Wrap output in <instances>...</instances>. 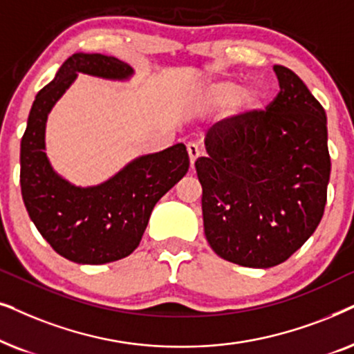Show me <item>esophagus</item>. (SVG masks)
I'll use <instances>...</instances> for the list:
<instances>
[{
    "instance_id": "1",
    "label": "esophagus",
    "mask_w": 354,
    "mask_h": 354,
    "mask_svg": "<svg viewBox=\"0 0 354 354\" xmlns=\"http://www.w3.org/2000/svg\"><path fill=\"white\" fill-rule=\"evenodd\" d=\"M187 155H189V162H191V168H194L196 160L199 158V149H197L196 144H187Z\"/></svg>"
}]
</instances>
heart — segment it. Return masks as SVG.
Wrapping results in <instances>:
<instances>
[{"instance_id":"heart-1","label":"heart","mask_w":354,"mask_h":354,"mask_svg":"<svg viewBox=\"0 0 354 354\" xmlns=\"http://www.w3.org/2000/svg\"><path fill=\"white\" fill-rule=\"evenodd\" d=\"M243 93V86L234 81L216 82L209 88V100L215 106H228L238 100ZM239 99L243 111H254L262 105V93L259 91H249Z\"/></svg>"}]
</instances>
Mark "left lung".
Masks as SVG:
<instances>
[{
    "label": "left lung",
    "instance_id": "1",
    "mask_svg": "<svg viewBox=\"0 0 354 354\" xmlns=\"http://www.w3.org/2000/svg\"><path fill=\"white\" fill-rule=\"evenodd\" d=\"M280 92L266 110L216 122L196 160L204 232L216 256L268 268L315 232L327 202V118L304 82L273 66Z\"/></svg>",
    "mask_w": 354,
    "mask_h": 354
}]
</instances>
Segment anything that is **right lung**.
Here are the masks:
<instances>
[{"label": "right lung", "instance_id": "right-lung-1", "mask_svg": "<svg viewBox=\"0 0 354 354\" xmlns=\"http://www.w3.org/2000/svg\"><path fill=\"white\" fill-rule=\"evenodd\" d=\"M77 73L128 79L133 68L100 53H74L37 93L21 140V192L30 220L59 256L88 266L115 262L139 246L153 207L189 169L185 144L136 158L111 180L75 187L45 153L48 113Z\"/></svg>", "mask_w": 354, "mask_h": 354}]
</instances>
